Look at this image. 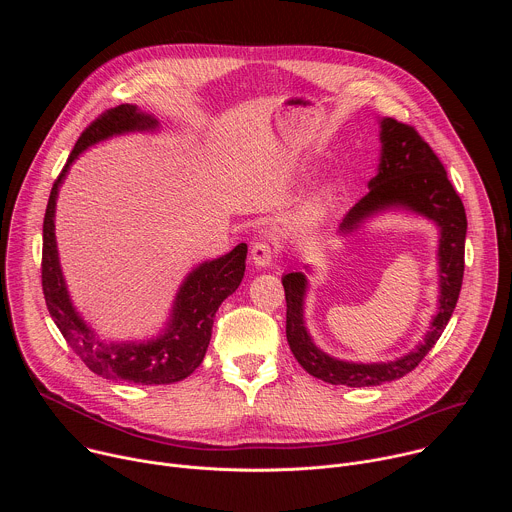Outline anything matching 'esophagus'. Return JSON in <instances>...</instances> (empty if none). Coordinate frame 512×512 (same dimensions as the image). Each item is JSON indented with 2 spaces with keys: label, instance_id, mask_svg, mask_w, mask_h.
<instances>
[{
  "label": "esophagus",
  "instance_id": "obj_1",
  "mask_svg": "<svg viewBox=\"0 0 512 512\" xmlns=\"http://www.w3.org/2000/svg\"><path fill=\"white\" fill-rule=\"evenodd\" d=\"M275 255V247L269 241H257L251 247V263L255 267H267L273 261Z\"/></svg>",
  "mask_w": 512,
  "mask_h": 512
}]
</instances>
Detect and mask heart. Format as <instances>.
I'll list each match as a JSON object with an SVG mask.
<instances>
[{
    "mask_svg": "<svg viewBox=\"0 0 512 512\" xmlns=\"http://www.w3.org/2000/svg\"><path fill=\"white\" fill-rule=\"evenodd\" d=\"M336 200V188L332 186H324L322 190H318L306 204L304 208V216L308 223H318L322 221V218L328 214V210L332 208Z\"/></svg>",
    "mask_w": 512,
    "mask_h": 512,
    "instance_id": "heart-1",
    "label": "heart"
}]
</instances>
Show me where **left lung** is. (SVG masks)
I'll use <instances>...</instances> for the list:
<instances>
[{"label":"left lung","instance_id":"1","mask_svg":"<svg viewBox=\"0 0 512 512\" xmlns=\"http://www.w3.org/2000/svg\"><path fill=\"white\" fill-rule=\"evenodd\" d=\"M405 208L417 212L440 227V306L433 316L425 338L405 356L389 362H346L322 352L304 322V298L308 279L302 271L281 277L285 289V334L291 352L302 367L316 379L330 385L377 387L411 373L425 354L440 340L458 304L464 277L466 210L448 180V172L429 148V143L407 123L393 117L381 119V164L377 176L369 182V194L362 196L342 218L340 233H354L369 216L387 210Z\"/></svg>","mask_w":512,"mask_h":512}]
</instances>
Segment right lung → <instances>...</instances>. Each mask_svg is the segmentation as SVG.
Returning a JSON list of instances; mask_svg holds the SVG:
<instances>
[{
  "instance_id": "add662e5",
  "label": "right lung",
  "mask_w": 512,
  "mask_h": 512,
  "mask_svg": "<svg viewBox=\"0 0 512 512\" xmlns=\"http://www.w3.org/2000/svg\"><path fill=\"white\" fill-rule=\"evenodd\" d=\"M156 127L158 121L152 115L139 111L135 105H119L101 113L81 133L75 150L70 152L62 172L58 174L50 190L42 227V291L54 324L66 338L68 346L95 375L137 385L178 383L200 367L212 336L214 314L218 306L241 285L247 259V245L241 243L231 253L204 261L192 269L178 289L166 330L152 340L107 344L97 338L72 306L62 277L54 235L58 188L70 164L91 145L113 135L154 131Z\"/></svg>"
}]
</instances>
